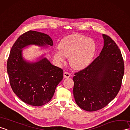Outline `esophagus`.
<instances>
[{
	"label": "esophagus",
	"instance_id": "34e87169",
	"mask_svg": "<svg viewBox=\"0 0 130 130\" xmlns=\"http://www.w3.org/2000/svg\"><path fill=\"white\" fill-rule=\"evenodd\" d=\"M64 77L65 78H68L70 77V74L67 71H65L64 72Z\"/></svg>",
	"mask_w": 130,
	"mask_h": 130
}]
</instances>
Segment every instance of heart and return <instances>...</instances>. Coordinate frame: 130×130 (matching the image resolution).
<instances>
[{"label": "heart", "instance_id": "1", "mask_svg": "<svg viewBox=\"0 0 130 130\" xmlns=\"http://www.w3.org/2000/svg\"><path fill=\"white\" fill-rule=\"evenodd\" d=\"M60 51L54 53V57L58 61H64V56L69 58L72 68L81 69L88 65L95 52L96 45L92 39L79 34L67 36L59 45Z\"/></svg>", "mask_w": 130, "mask_h": 130}]
</instances>
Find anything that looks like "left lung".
I'll use <instances>...</instances> for the list:
<instances>
[{
  "instance_id": "obj_1",
  "label": "left lung",
  "mask_w": 130,
  "mask_h": 130,
  "mask_svg": "<svg viewBox=\"0 0 130 130\" xmlns=\"http://www.w3.org/2000/svg\"><path fill=\"white\" fill-rule=\"evenodd\" d=\"M102 37L104 45L100 55L73 77L75 102L87 111L100 110L116 97L124 74V62L118 46L108 35Z\"/></svg>"
}]
</instances>
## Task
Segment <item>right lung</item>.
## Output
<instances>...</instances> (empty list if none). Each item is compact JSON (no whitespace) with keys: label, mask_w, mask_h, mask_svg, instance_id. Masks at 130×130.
Here are the masks:
<instances>
[{"label":"right lung","mask_w":130,"mask_h":130,"mask_svg":"<svg viewBox=\"0 0 130 130\" xmlns=\"http://www.w3.org/2000/svg\"><path fill=\"white\" fill-rule=\"evenodd\" d=\"M29 45L53 46L49 35L30 30L20 35L12 46L8 59L7 69L10 85L21 100L34 106L49 102L56 87L62 80L63 70L52 65L46 58L29 62L22 56L23 47Z\"/></svg>","instance_id":"add662e5"}]
</instances>
